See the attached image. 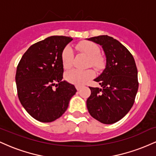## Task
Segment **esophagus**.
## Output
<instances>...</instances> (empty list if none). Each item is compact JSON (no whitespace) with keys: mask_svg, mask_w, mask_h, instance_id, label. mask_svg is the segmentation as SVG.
Returning <instances> with one entry per match:
<instances>
[{"mask_svg":"<svg viewBox=\"0 0 156 156\" xmlns=\"http://www.w3.org/2000/svg\"><path fill=\"white\" fill-rule=\"evenodd\" d=\"M76 87L77 90H78V91H79L80 89V88H81V87H80V86H79V85H76Z\"/></svg>","mask_w":156,"mask_h":156,"instance_id":"1","label":"esophagus"}]
</instances>
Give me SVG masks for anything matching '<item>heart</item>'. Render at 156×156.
<instances>
[{
	"mask_svg": "<svg viewBox=\"0 0 156 156\" xmlns=\"http://www.w3.org/2000/svg\"><path fill=\"white\" fill-rule=\"evenodd\" d=\"M77 48L80 51L83 52L89 57V64L96 69H100L105 65L103 57L100 55V48L97 44L90 41H84L78 44ZM73 58V51L70 48L65 47L62 52V62L64 69H68L72 65ZM94 77V72L92 69L87 70H78L73 69L66 73L65 78L69 83L81 85L86 81Z\"/></svg>",
	"mask_w": 156,
	"mask_h": 156,
	"instance_id": "b5f03b06",
	"label": "heart"
}]
</instances>
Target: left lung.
Wrapping results in <instances>:
<instances>
[{
  "label": "left lung",
  "mask_w": 156,
  "mask_h": 156,
  "mask_svg": "<svg viewBox=\"0 0 156 156\" xmlns=\"http://www.w3.org/2000/svg\"><path fill=\"white\" fill-rule=\"evenodd\" d=\"M102 46L106 65L94 80L102 89L90 87L91 95L87 101L93 118L103 124H113L124 117L133 106L139 88L138 71L133 55L117 39L107 35L91 37Z\"/></svg>",
  "instance_id": "obj_1"
}]
</instances>
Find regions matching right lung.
Wrapping results in <instances>:
<instances>
[{
	"instance_id": "obj_1",
	"label": "right lung",
	"mask_w": 156,
	"mask_h": 156,
	"mask_svg": "<svg viewBox=\"0 0 156 156\" xmlns=\"http://www.w3.org/2000/svg\"><path fill=\"white\" fill-rule=\"evenodd\" d=\"M73 38L52 36L27 50L17 67V95L26 112L42 122H51L66 112L77 92L62 81V52Z\"/></svg>"
}]
</instances>
